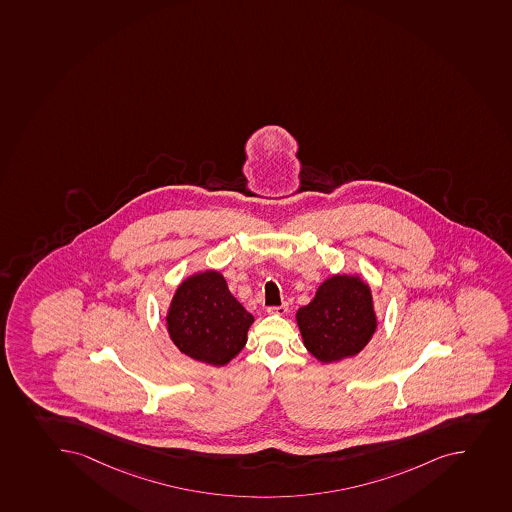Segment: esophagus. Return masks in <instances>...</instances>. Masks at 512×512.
<instances>
[{
  "label": "esophagus",
  "mask_w": 512,
  "mask_h": 512,
  "mask_svg": "<svg viewBox=\"0 0 512 512\" xmlns=\"http://www.w3.org/2000/svg\"><path fill=\"white\" fill-rule=\"evenodd\" d=\"M268 314H274V316H284L287 314V304H281L277 307H269Z\"/></svg>",
  "instance_id": "1"
}]
</instances>
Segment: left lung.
<instances>
[{
    "label": "left lung",
    "instance_id": "left-lung-1",
    "mask_svg": "<svg viewBox=\"0 0 512 512\" xmlns=\"http://www.w3.org/2000/svg\"><path fill=\"white\" fill-rule=\"evenodd\" d=\"M302 342L320 363L360 354L377 332L372 289L359 274L327 277L316 296L296 312Z\"/></svg>",
    "mask_w": 512,
    "mask_h": 512
}]
</instances>
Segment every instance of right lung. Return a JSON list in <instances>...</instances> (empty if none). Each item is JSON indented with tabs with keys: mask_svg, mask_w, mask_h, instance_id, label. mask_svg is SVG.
Wrapping results in <instances>:
<instances>
[{
	"mask_svg": "<svg viewBox=\"0 0 512 512\" xmlns=\"http://www.w3.org/2000/svg\"><path fill=\"white\" fill-rule=\"evenodd\" d=\"M253 322L216 269L185 277L165 314L168 335L177 349L213 367L235 359L248 342Z\"/></svg>",
	"mask_w": 512,
	"mask_h": 512,
	"instance_id": "add662e5",
	"label": "right lung"
}]
</instances>
